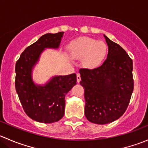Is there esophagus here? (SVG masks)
Segmentation results:
<instances>
[{"label":"esophagus","mask_w":148,"mask_h":148,"mask_svg":"<svg viewBox=\"0 0 148 148\" xmlns=\"http://www.w3.org/2000/svg\"><path fill=\"white\" fill-rule=\"evenodd\" d=\"M77 82L79 83V82L81 81V75H80V74H77Z\"/></svg>","instance_id":"obj_1"}]
</instances>
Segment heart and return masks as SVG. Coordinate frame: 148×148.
Returning a JSON list of instances; mask_svg holds the SVG:
<instances>
[{
    "instance_id": "1",
    "label": "heart",
    "mask_w": 148,
    "mask_h": 148,
    "mask_svg": "<svg viewBox=\"0 0 148 148\" xmlns=\"http://www.w3.org/2000/svg\"><path fill=\"white\" fill-rule=\"evenodd\" d=\"M71 57L82 59L84 66L95 68L98 66L107 53V47L104 42L88 37H81L73 41L69 46Z\"/></svg>"
}]
</instances>
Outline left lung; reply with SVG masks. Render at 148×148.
<instances>
[{"label": "left lung", "instance_id": "left-lung-1", "mask_svg": "<svg viewBox=\"0 0 148 148\" xmlns=\"http://www.w3.org/2000/svg\"><path fill=\"white\" fill-rule=\"evenodd\" d=\"M104 36L108 46L107 59L97 68L79 70L85 116L99 125L120 118L127 108L134 88L132 60L119 44Z\"/></svg>", "mask_w": 148, "mask_h": 148}]
</instances>
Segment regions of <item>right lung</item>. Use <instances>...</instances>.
<instances>
[{
  "mask_svg": "<svg viewBox=\"0 0 148 148\" xmlns=\"http://www.w3.org/2000/svg\"><path fill=\"white\" fill-rule=\"evenodd\" d=\"M64 32L46 34L28 46L16 64V90L26 114L42 123L57 122L63 117L65 96L77 84V75L55 76L44 85L36 84L33 69L45 49H58Z\"/></svg>",
  "mask_w": 148,
  "mask_h": 148,
  "instance_id": "1",
  "label": "right lung"
}]
</instances>
